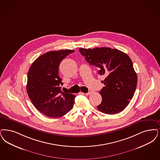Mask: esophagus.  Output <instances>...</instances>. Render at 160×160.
Returning <instances> with one entry per match:
<instances>
[{"instance_id": "34e87169", "label": "esophagus", "mask_w": 160, "mask_h": 160, "mask_svg": "<svg viewBox=\"0 0 160 160\" xmlns=\"http://www.w3.org/2000/svg\"><path fill=\"white\" fill-rule=\"evenodd\" d=\"M81 93H82V94H83V95H84V94H85L86 95H90V94H92V92H91V91H90L89 92H88L87 93H82V92Z\"/></svg>"}]
</instances>
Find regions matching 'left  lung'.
Returning a JSON list of instances; mask_svg holds the SVG:
<instances>
[{
  "label": "left lung",
  "mask_w": 160,
  "mask_h": 160,
  "mask_svg": "<svg viewBox=\"0 0 160 160\" xmlns=\"http://www.w3.org/2000/svg\"><path fill=\"white\" fill-rule=\"evenodd\" d=\"M80 53L90 65L98 68L105 78L99 92L102 100L98 109L104 114H115L128 106L137 86L138 77L130 58L124 52L109 48H80Z\"/></svg>",
  "instance_id": "obj_1"
}]
</instances>
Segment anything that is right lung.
Returning a JSON list of instances; mask_svg holds the SVG:
<instances>
[{
	"mask_svg": "<svg viewBox=\"0 0 160 160\" xmlns=\"http://www.w3.org/2000/svg\"><path fill=\"white\" fill-rule=\"evenodd\" d=\"M74 51H50L38 58L27 75V91L35 108L45 115L58 118L68 113L73 107L76 96L62 92L59 76L61 62Z\"/></svg>",
	"mask_w": 160,
	"mask_h": 160,
	"instance_id": "right-lung-1",
	"label": "right lung"
}]
</instances>
